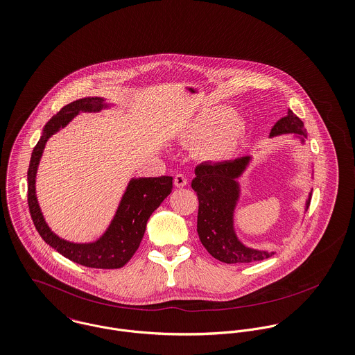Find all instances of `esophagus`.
I'll use <instances>...</instances> for the list:
<instances>
[{
	"mask_svg": "<svg viewBox=\"0 0 355 355\" xmlns=\"http://www.w3.org/2000/svg\"><path fill=\"white\" fill-rule=\"evenodd\" d=\"M188 184V178L184 175V174H177L175 177H174V185L177 187V188H182V187H185Z\"/></svg>",
	"mask_w": 355,
	"mask_h": 355,
	"instance_id": "obj_1",
	"label": "esophagus"
}]
</instances>
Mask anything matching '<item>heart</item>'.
Segmentation results:
<instances>
[{
	"label": "heart",
	"instance_id": "obj_1",
	"mask_svg": "<svg viewBox=\"0 0 355 355\" xmlns=\"http://www.w3.org/2000/svg\"><path fill=\"white\" fill-rule=\"evenodd\" d=\"M248 122L241 114H230V108L218 107L199 114L188 126L191 141H202L199 152L205 159L219 162L227 159L244 140Z\"/></svg>",
	"mask_w": 355,
	"mask_h": 355
}]
</instances>
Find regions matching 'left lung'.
<instances>
[{"label":"left lung","mask_w":355,"mask_h":355,"mask_svg":"<svg viewBox=\"0 0 355 355\" xmlns=\"http://www.w3.org/2000/svg\"><path fill=\"white\" fill-rule=\"evenodd\" d=\"M282 135H295L300 142H304L307 137L303 122L291 110H288V114L270 132V137ZM250 162L251 156H243L215 164L202 163L195 168L196 177L192 181V189L199 199V239L215 259L225 263H250L275 255L273 251L255 250L244 245L234 230L233 216L240 198L237 178L244 173ZM310 200L311 192L306 200V211Z\"/></svg>","instance_id":"left-lung-1"}]
</instances>
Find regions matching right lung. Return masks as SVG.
<instances>
[{"mask_svg": "<svg viewBox=\"0 0 355 355\" xmlns=\"http://www.w3.org/2000/svg\"><path fill=\"white\" fill-rule=\"evenodd\" d=\"M107 107L108 104L101 97L79 98L63 107L45 125L40 141L33 149L27 171L28 209L40 236L72 262L94 269H119L130 261L140 247L149 216L173 189V177L167 175L130 180L114 219L105 233L94 243L76 244L60 239L51 230L35 195V175L45 144L51 136L66 128L79 112H98Z\"/></svg>", "mask_w": 355, "mask_h": 355, "instance_id": "right-lung-1", "label": "right lung"}]
</instances>
